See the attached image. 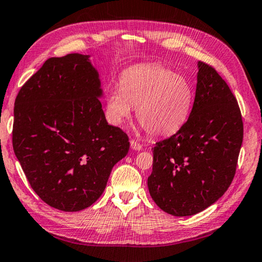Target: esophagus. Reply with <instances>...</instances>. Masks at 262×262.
<instances>
[{
    "label": "esophagus",
    "mask_w": 262,
    "mask_h": 262,
    "mask_svg": "<svg viewBox=\"0 0 262 262\" xmlns=\"http://www.w3.org/2000/svg\"><path fill=\"white\" fill-rule=\"evenodd\" d=\"M130 145H131V148H132L133 150H141L142 149L141 144H139V142H137L136 140H131L130 141Z\"/></svg>",
    "instance_id": "34e87169"
}]
</instances>
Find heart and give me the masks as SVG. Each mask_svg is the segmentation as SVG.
<instances>
[{"label":"heart","mask_w":262,"mask_h":262,"mask_svg":"<svg viewBox=\"0 0 262 262\" xmlns=\"http://www.w3.org/2000/svg\"><path fill=\"white\" fill-rule=\"evenodd\" d=\"M194 92L189 81L167 68L144 63L120 76L106 101L107 117L121 126L137 108L138 122L152 137H167L184 126L190 116Z\"/></svg>","instance_id":"obj_1"}]
</instances>
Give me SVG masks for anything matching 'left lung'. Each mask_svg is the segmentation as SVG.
Instances as JSON below:
<instances>
[{
  "label": "left lung",
  "mask_w": 262,
  "mask_h": 262,
  "mask_svg": "<svg viewBox=\"0 0 262 262\" xmlns=\"http://www.w3.org/2000/svg\"><path fill=\"white\" fill-rule=\"evenodd\" d=\"M195 100L186 124L152 148L148 190L160 209L194 215L215 203L234 179L243 142L237 100L218 72L197 62Z\"/></svg>",
  "instance_id": "obj_1"
}]
</instances>
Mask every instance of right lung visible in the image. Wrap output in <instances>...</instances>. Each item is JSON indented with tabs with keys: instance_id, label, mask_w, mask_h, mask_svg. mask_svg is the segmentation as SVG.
I'll use <instances>...</instances> for the list:
<instances>
[{
	"instance_id": "right-lung-1",
	"label": "right lung",
	"mask_w": 262,
	"mask_h": 262,
	"mask_svg": "<svg viewBox=\"0 0 262 262\" xmlns=\"http://www.w3.org/2000/svg\"><path fill=\"white\" fill-rule=\"evenodd\" d=\"M90 56L50 58L14 101L12 145L29 184L54 209L76 212L99 199L130 142L108 124Z\"/></svg>"
}]
</instances>
